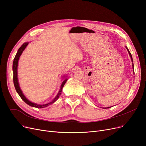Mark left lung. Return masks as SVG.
<instances>
[{"label":"left lung","mask_w":146,"mask_h":146,"mask_svg":"<svg viewBox=\"0 0 146 146\" xmlns=\"http://www.w3.org/2000/svg\"><path fill=\"white\" fill-rule=\"evenodd\" d=\"M126 49H127V50H128V52H129V55H130V57H131V60H132V62H133V60H132V55H131V54L130 53V52H129V50H128V48H127V47H126ZM132 65H133V67H134V64H133V63H132Z\"/></svg>","instance_id":"8db88e82"}]
</instances>
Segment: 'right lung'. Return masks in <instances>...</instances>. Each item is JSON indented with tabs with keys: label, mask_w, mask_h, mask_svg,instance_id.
<instances>
[{
	"label": "right lung",
	"mask_w": 146,
	"mask_h": 146,
	"mask_svg": "<svg viewBox=\"0 0 146 146\" xmlns=\"http://www.w3.org/2000/svg\"><path fill=\"white\" fill-rule=\"evenodd\" d=\"M29 43H24L23 45L19 48V49L18 50V52L15 56V58L14 59V61H13V66H12V69H13V72H14V76H13V80H14V86H15V90L17 92V93L18 94L19 96H20V97L21 98V99L24 101L25 103H27V104H29V106H31V107H36V108H43V107H46L47 106H48L49 105L51 104L52 103H54L55 101L57 100L58 98V97H60V96L61 94V92H62V88L63 86H64V84H66V82L67 81V79H66L65 80H64L62 82V83L61 85V88H60V90L58 92V94H57V96H56V97L54 99V100H52L51 102H50L48 104H35V103H31L30 102V101H29L26 97H25V96H24V94H23L21 89L20 88V86H19V84H18V78H17V67H18V60L19 58H20V55H21L22 52L23 50L25 49V48H26V47L27 46Z\"/></svg>",
	"instance_id": "add662e5"
}]
</instances>
